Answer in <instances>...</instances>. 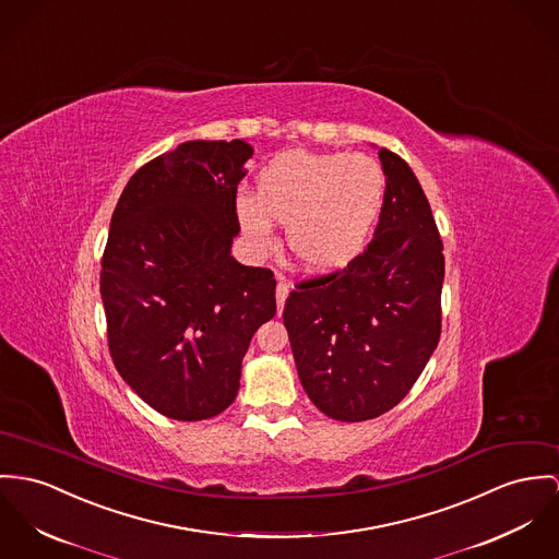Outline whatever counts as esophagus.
Listing matches in <instances>:
<instances>
[{
  "instance_id": "esophagus-1",
  "label": "esophagus",
  "mask_w": 559,
  "mask_h": 559,
  "mask_svg": "<svg viewBox=\"0 0 559 559\" xmlns=\"http://www.w3.org/2000/svg\"><path fill=\"white\" fill-rule=\"evenodd\" d=\"M287 296H289V285L287 283H278L276 285V308H278V312H283V306H285Z\"/></svg>"
}]
</instances>
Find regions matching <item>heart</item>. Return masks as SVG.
<instances>
[{
  "mask_svg": "<svg viewBox=\"0 0 559 559\" xmlns=\"http://www.w3.org/2000/svg\"><path fill=\"white\" fill-rule=\"evenodd\" d=\"M258 193H238V225L258 253H270L276 223L306 272L336 274L359 258L385 202V174L361 153L287 151L258 174Z\"/></svg>",
  "mask_w": 559,
  "mask_h": 559,
  "instance_id": "obj_1",
  "label": "heart"
}]
</instances>
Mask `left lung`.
I'll return each mask as SVG.
<instances>
[{"mask_svg": "<svg viewBox=\"0 0 559 559\" xmlns=\"http://www.w3.org/2000/svg\"><path fill=\"white\" fill-rule=\"evenodd\" d=\"M385 202L368 249L343 272L300 283L283 321L310 402L368 421L419 379L440 338L442 240L411 166L379 148Z\"/></svg>", "mask_w": 559, "mask_h": 559, "instance_id": "left-lung-1", "label": "left lung"}]
</instances>
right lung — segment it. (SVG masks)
Wrapping results in <instances>:
<instances>
[{
    "label": "right lung",
    "mask_w": 559,
    "mask_h": 559,
    "mask_svg": "<svg viewBox=\"0 0 559 559\" xmlns=\"http://www.w3.org/2000/svg\"><path fill=\"white\" fill-rule=\"evenodd\" d=\"M253 146L191 140L129 178L112 213L99 292L112 361L176 421L223 413L242 357L276 314V281L231 258L234 200Z\"/></svg>",
    "instance_id": "1"
}]
</instances>
